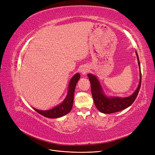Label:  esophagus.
<instances>
[{"instance_id": "obj_1", "label": "esophagus", "mask_w": 155, "mask_h": 155, "mask_svg": "<svg viewBox=\"0 0 155 155\" xmlns=\"http://www.w3.org/2000/svg\"><path fill=\"white\" fill-rule=\"evenodd\" d=\"M81 72L82 74H86L88 72V68L86 66H84L81 68Z\"/></svg>"}]
</instances>
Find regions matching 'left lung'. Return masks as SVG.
Listing matches in <instances>:
<instances>
[{"instance_id":"obj_1","label":"left lung","mask_w":155,"mask_h":155,"mask_svg":"<svg viewBox=\"0 0 155 155\" xmlns=\"http://www.w3.org/2000/svg\"><path fill=\"white\" fill-rule=\"evenodd\" d=\"M136 54L137 57L138 63L139 65L140 71V64L138 55L137 51ZM87 76L89 77V81L91 82V94L94 102V105H95L99 111L106 114H110L120 111L123 110V109L130 106L134 102V100L136 99L141 86L142 77L140 71V79L138 87L136 89V91L131 96L125 98L118 97H108L104 94L101 85L100 84L96 76L93 75L92 74H88Z\"/></svg>"}]
</instances>
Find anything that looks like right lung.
<instances>
[{
	"instance_id": "add662e5",
	"label": "right lung",
	"mask_w": 155,
	"mask_h": 155,
	"mask_svg": "<svg viewBox=\"0 0 155 155\" xmlns=\"http://www.w3.org/2000/svg\"><path fill=\"white\" fill-rule=\"evenodd\" d=\"M81 78V74L77 73L72 77L70 82L69 84L68 87V93L66 98L64 101L61 104L58 105L57 106L53 107L50 110L47 111H42L38 110V109L33 108L37 113L42 114V116L49 118H56L61 117L65 114H68L70 112L73 107V98H74V89H75L77 82L79 78Z\"/></svg>"
}]
</instances>
